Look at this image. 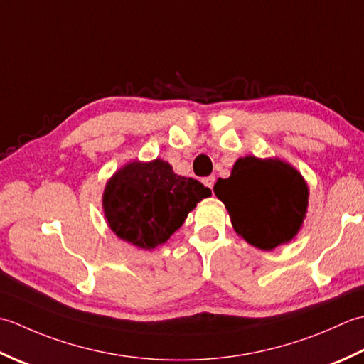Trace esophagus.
<instances>
[{"label": "esophagus", "mask_w": 364, "mask_h": 364, "mask_svg": "<svg viewBox=\"0 0 364 364\" xmlns=\"http://www.w3.org/2000/svg\"><path fill=\"white\" fill-rule=\"evenodd\" d=\"M203 182H204V185H205V187H209V188H213V185H215V177H213V176H209V177H204V179H203Z\"/></svg>", "instance_id": "34e87169"}]
</instances>
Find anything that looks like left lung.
Listing matches in <instances>:
<instances>
[{"label":"left lung","mask_w":364,"mask_h":364,"mask_svg":"<svg viewBox=\"0 0 364 364\" xmlns=\"http://www.w3.org/2000/svg\"><path fill=\"white\" fill-rule=\"evenodd\" d=\"M213 191L225 204L237 235L262 251L291 242L308 212L305 177L277 157H240L231 176L218 179Z\"/></svg>","instance_id":"obj_1"}]
</instances>
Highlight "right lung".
Segmentation results:
<instances>
[{
	"label": "right lung",
	"mask_w": 364,
	"mask_h": 364,
	"mask_svg": "<svg viewBox=\"0 0 364 364\" xmlns=\"http://www.w3.org/2000/svg\"><path fill=\"white\" fill-rule=\"evenodd\" d=\"M210 195V188L176 174L165 160H132L107 181L102 209L121 240L151 251L165 243L196 204Z\"/></svg>",
	"instance_id": "1"
}]
</instances>
